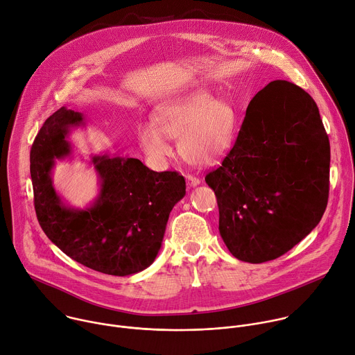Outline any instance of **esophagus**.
Here are the masks:
<instances>
[{"instance_id":"34e87169","label":"esophagus","mask_w":355,"mask_h":355,"mask_svg":"<svg viewBox=\"0 0 355 355\" xmlns=\"http://www.w3.org/2000/svg\"><path fill=\"white\" fill-rule=\"evenodd\" d=\"M185 178H187V184H188L189 188H195V187H198L200 184V180L193 177V175L188 174V175H185Z\"/></svg>"}]
</instances>
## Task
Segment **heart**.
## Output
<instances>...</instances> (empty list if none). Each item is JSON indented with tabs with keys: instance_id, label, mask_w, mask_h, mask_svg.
I'll return each mask as SVG.
<instances>
[{
	"instance_id": "1",
	"label": "heart",
	"mask_w": 355,
	"mask_h": 355,
	"mask_svg": "<svg viewBox=\"0 0 355 355\" xmlns=\"http://www.w3.org/2000/svg\"><path fill=\"white\" fill-rule=\"evenodd\" d=\"M153 123L139 125L138 142L155 167H163L171 156L168 139H178V153L187 163L209 167L232 146L239 116L230 101L195 90L163 103Z\"/></svg>"
}]
</instances>
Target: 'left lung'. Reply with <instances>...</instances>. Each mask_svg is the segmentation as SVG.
<instances>
[{
    "mask_svg": "<svg viewBox=\"0 0 355 355\" xmlns=\"http://www.w3.org/2000/svg\"><path fill=\"white\" fill-rule=\"evenodd\" d=\"M329 167V138L313 98L287 80L266 85L248 104L235 145L205 178L228 251L262 263L304 240L324 213Z\"/></svg>",
    "mask_w": 355,
    "mask_h": 355,
    "instance_id": "obj_1",
    "label": "left lung"
}]
</instances>
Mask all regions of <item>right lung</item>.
Returning <instances> with one entry per match:
<instances>
[{
	"label": "right lung",
	"mask_w": 355,
	"mask_h": 355,
	"mask_svg": "<svg viewBox=\"0 0 355 355\" xmlns=\"http://www.w3.org/2000/svg\"><path fill=\"white\" fill-rule=\"evenodd\" d=\"M86 127L82 112L61 107L40 128L31 150L37 220L65 255L111 276H130L149 268L163 243L170 211L185 196V180L175 171L156 173L141 160L93 155L97 196L83 209L69 206L55 191L53 170L71 159L72 130Z\"/></svg>",
	"instance_id": "1"
}]
</instances>
